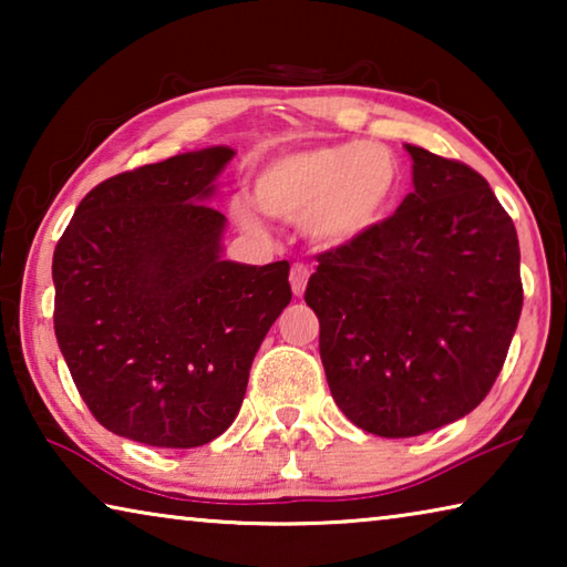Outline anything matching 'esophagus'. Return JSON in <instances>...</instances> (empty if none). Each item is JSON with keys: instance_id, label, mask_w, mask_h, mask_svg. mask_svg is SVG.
<instances>
[{"instance_id": "34e87169", "label": "esophagus", "mask_w": 567, "mask_h": 567, "mask_svg": "<svg viewBox=\"0 0 567 567\" xmlns=\"http://www.w3.org/2000/svg\"><path fill=\"white\" fill-rule=\"evenodd\" d=\"M307 280H310V270H307V265H302V262L292 265V270H290V285H292V292H295L297 297H300V295L305 292Z\"/></svg>"}]
</instances>
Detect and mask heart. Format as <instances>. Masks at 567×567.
Wrapping results in <instances>:
<instances>
[{
    "mask_svg": "<svg viewBox=\"0 0 567 567\" xmlns=\"http://www.w3.org/2000/svg\"><path fill=\"white\" fill-rule=\"evenodd\" d=\"M400 187L395 155L375 142L292 152L267 165L255 182V197L267 215L305 223L324 247H344L370 235L390 213ZM237 223L260 227L245 197L233 203Z\"/></svg>",
    "mask_w": 567,
    "mask_h": 567,
    "instance_id": "1",
    "label": "heart"
}]
</instances>
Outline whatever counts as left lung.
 I'll use <instances>...</instances> for the list:
<instances>
[{
    "mask_svg": "<svg viewBox=\"0 0 567 567\" xmlns=\"http://www.w3.org/2000/svg\"><path fill=\"white\" fill-rule=\"evenodd\" d=\"M415 189L370 235L318 257L305 302L344 417L415 437L485 400L520 320V245L487 179L408 145Z\"/></svg>",
    "mask_w": 567,
    "mask_h": 567,
    "instance_id": "1",
    "label": "left lung"
}]
</instances>
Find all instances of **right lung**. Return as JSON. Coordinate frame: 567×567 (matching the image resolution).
<instances>
[{
	"label": "right lung",
	"instance_id": "right-lung-1",
	"mask_svg": "<svg viewBox=\"0 0 567 567\" xmlns=\"http://www.w3.org/2000/svg\"><path fill=\"white\" fill-rule=\"evenodd\" d=\"M235 152L209 147L87 192L54 247V334L94 420L152 447H199L245 400L290 265L219 260L225 215L203 199Z\"/></svg>",
	"mask_w": 567,
	"mask_h": 567
}]
</instances>
